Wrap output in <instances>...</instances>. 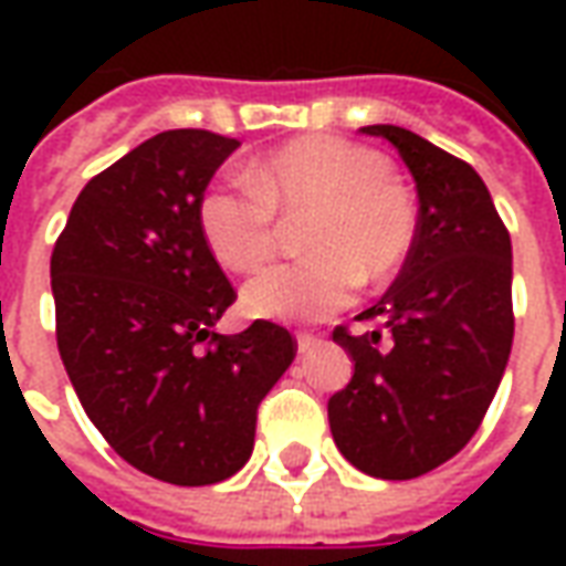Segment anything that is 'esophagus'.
<instances>
[{
	"label": "esophagus",
	"mask_w": 566,
	"mask_h": 566,
	"mask_svg": "<svg viewBox=\"0 0 566 566\" xmlns=\"http://www.w3.org/2000/svg\"><path fill=\"white\" fill-rule=\"evenodd\" d=\"M318 343H321V339H318V336H312V333H296V352H300V355L312 352V348H315Z\"/></svg>",
	"instance_id": "1"
}]
</instances>
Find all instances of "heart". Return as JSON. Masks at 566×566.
<instances>
[{"mask_svg": "<svg viewBox=\"0 0 566 566\" xmlns=\"http://www.w3.org/2000/svg\"><path fill=\"white\" fill-rule=\"evenodd\" d=\"M279 214H308L300 230L306 258L287 260L245 284V308L260 318L321 321L360 287L406 270L418 242V202L379 150L306 136L248 169L218 178L197 202L202 239L227 270L251 272L279 245Z\"/></svg>", "mask_w": 566, "mask_h": 566, "instance_id": "b5f03b06", "label": "heart"}]
</instances>
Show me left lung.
Wrapping results in <instances>:
<instances>
[{
  "mask_svg": "<svg viewBox=\"0 0 566 566\" xmlns=\"http://www.w3.org/2000/svg\"><path fill=\"white\" fill-rule=\"evenodd\" d=\"M388 139L416 175L418 242L400 279L333 339L355 376L327 403L336 446L376 479H416L473 439L510 360L512 245L473 166L391 124Z\"/></svg>",
  "mask_w": 566,
  "mask_h": 566,
  "instance_id": "8db88e82",
  "label": "left lung"
}]
</instances>
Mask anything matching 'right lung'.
Segmentation results:
<instances>
[{"label":"right lung","instance_id":"right-lung-1","mask_svg":"<svg viewBox=\"0 0 566 566\" xmlns=\"http://www.w3.org/2000/svg\"><path fill=\"white\" fill-rule=\"evenodd\" d=\"M239 139L166 129L93 175L51 254L56 348L84 412L142 473L214 485L254 449L258 406L296 339L254 321L221 336L235 291L197 202Z\"/></svg>","mask_w":566,"mask_h":566}]
</instances>
